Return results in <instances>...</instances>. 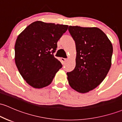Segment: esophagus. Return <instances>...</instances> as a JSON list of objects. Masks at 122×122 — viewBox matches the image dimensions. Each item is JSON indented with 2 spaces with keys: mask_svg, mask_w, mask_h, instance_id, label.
Masks as SVG:
<instances>
[{
  "mask_svg": "<svg viewBox=\"0 0 122 122\" xmlns=\"http://www.w3.org/2000/svg\"><path fill=\"white\" fill-rule=\"evenodd\" d=\"M61 61H62V62L65 63V62H66V61H67V59L64 58H61Z\"/></svg>",
  "mask_w": 122,
  "mask_h": 122,
  "instance_id": "esophagus-1",
  "label": "esophagus"
}]
</instances>
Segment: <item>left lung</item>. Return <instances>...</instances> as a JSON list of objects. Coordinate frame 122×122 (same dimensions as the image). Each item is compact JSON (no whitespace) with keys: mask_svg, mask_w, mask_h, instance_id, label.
Instances as JSON below:
<instances>
[{"mask_svg":"<svg viewBox=\"0 0 122 122\" xmlns=\"http://www.w3.org/2000/svg\"><path fill=\"white\" fill-rule=\"evenodd\" d=\"M75 41L76 66L67 73L69 85L81 93L97 87L105 78L112 64L113 47L105 33L97 27L69 26Z\"/></svg>","mask_w":122,"mask_h":122,"instance_id":"left-lung-1","label":"left lung"}]
</instances>
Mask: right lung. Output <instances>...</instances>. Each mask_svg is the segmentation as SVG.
<instances>
[{"instance_id": "1", "label": "right lung", "mask_w": 122, "mask_h": 122, "mask_svg": "<svg viewBox=\"0 0 122 122\" xmlns=\"http://www.w3.org/2000/svg\"><path fill=\"white\" fill-rule=\"evenodd\" d=\"M68 26L41 21L29 25L17 37L15 44V62L26 82L35 89L50 85L62 67L53 53L57 41Z\"/></svg>"}]
</instances>
